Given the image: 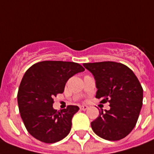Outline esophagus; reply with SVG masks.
Wrapping results in <instances>:
<instances>
[{
  "mask_svg": "<svg viewBox=\"0 0 154 154\" xmlns=\"http://www.w3.org/2000/svg\"><path fill=\"white\" fill-rule=\"evenodd\" d=\"M88 108V106H87V105H82V106H80V109H81V110L85 111V110H87Z\"/></svg>",
  "mask_w": 154,
  "mask_h": 154,
  "instance_id": "esophagus-1",
  "label": "esophagus"
}]
</instances>
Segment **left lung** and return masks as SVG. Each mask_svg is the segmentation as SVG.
<instances>
[{
    "instance_id": "left-lung-1",
    "label": "left lung",
    "mask_w": 154,
    "mask_h": 154,
    "mask_svg": "<svg viewBox=\"0 0 154 154\" xmlns=\"http://www.w3.org/2000/svg\"><path fill=\"white\" fill-rule=\"evenodd\" d=\"M96 80V97L101 103L108 102L110 109H101L91 123L96 135L108 140L125 137L135 127L142 107L143 89L128 66L116 62L83 63Z\"/></svg>"
}]
</instances>
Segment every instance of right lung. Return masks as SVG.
<instances>
[{
    "label": "right lung",
    "mask_w": 154,
    "mask_h": 154,
    "mask_svg": "<svg viewBox=\"0 0 154 154\" xmlns=\"http://www.w3.org/2000/svg\"><path fill=\"white\" fill-rule=\"evenodd\" d=\"M85 69L74 62L43 61L34 64L21 79L17 93L21 117L29 133L45 143L59 141L68 135L78 106L60 112L54 109V97L63 93L66 83Z\"/></svg>",
    "instance_id": "obj_1"
}]
</instances>
